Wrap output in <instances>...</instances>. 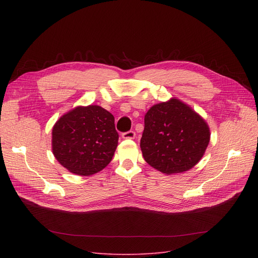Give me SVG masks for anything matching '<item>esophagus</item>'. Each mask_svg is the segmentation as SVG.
I'll return each instance as SVG.
<instances>
[{
  "mask_svg": "<svg viewBox=\"0 0 258 258\" xmlns=\"http://www.w3.org/2000/svg\"><path fill=\"white\" fill-rule=\"evenodd\" d=\"M122 139H135L136 138V132L135 131H128V132H123V134L121 135Z\"/></svg>",
  "mask_w": 258,
  "mask_h": 258,
  "instance_id": "34e87169",
  "label": "esophagus"
}]
</instances>
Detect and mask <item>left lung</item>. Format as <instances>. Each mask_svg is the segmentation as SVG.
I'll use <instances>...</instances> for the list:
<instances>
[{"mask_svg": "<svg viewBox=\"0 0 258 258\" xmlns=\"http://www.w3.org/2000/svg\"><path fill=\"white\" fill-rule=\"evenodd\" d=\"M210 137L207 121L173 97L147 111L140 146L148 165L171 175L196 166L204 157Z\"/></svg>", "mask_w": 258, "mask_h": 258, "instance_id": "obj_1", "label": "left lung"}]
</instances>
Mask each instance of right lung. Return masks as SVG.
Listing matches in <instances>:
<instances>
[{
  "instance_id": "add662e5",
  "label": "right lung",
  "mask_w": 258,
  "mask_h": 258,
  "mask_svg": "<svg viewBox=\"0 0 258 258\" xmlns=\"http://www.w3.org/2000/svg\"><path fill=\"white\" fill-rule=\"evenodd\" d=\"M114 116L100 105H79L62 115L51 131V150L62 167L89 176L111 162L118 144Z\"/></svg>"
}]
</instances>
